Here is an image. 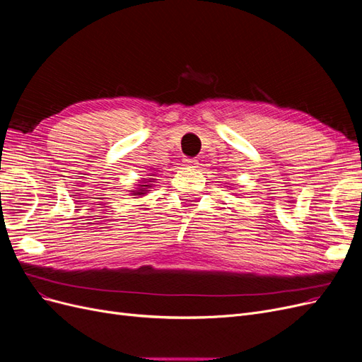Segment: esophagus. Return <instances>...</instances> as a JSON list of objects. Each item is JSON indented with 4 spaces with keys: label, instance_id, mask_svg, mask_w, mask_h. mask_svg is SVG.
Wrapping results in <instances>:
<instances>
[{
    "label": "esophagus",
    "instance_id": "34e87169",
    "mask_svg": "<svg viewBox=\"0 0 362 362\" xmlns=\"http://www.w3.org/2000/svg\"><path fill=\"white\" fill-rule=\"evenodd\" d=\"M182 163H184V166H187V168H198V161H196L194 158H184Z\"/></svg>",
    "mask_w": 362,
    "mask_h": 362
}]
</instances>
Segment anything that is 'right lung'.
Returning <instances> with one entry per match:
<instances>
[{
    "mask_svg": "<svg viewBox=\"0 0 362 362\" xmlns=\"http://www.w3.org/2000/svg\"><path fill=\"white\" fill-rule=\"evenodd\" d=\"M146 182H148V181H146ZM149 182H151V181H149ZM140 187H141V189H139V190H131V192H133V194H134V196L145 194V192H146L145 189H149V187H151V184H145V185H144V184H140Z\"/></svg>",
    "mask_w": 362,
    "mask_h": 362,
    "instance_id": "add662e5",
    "label": "right lung"
}]
</instances>
